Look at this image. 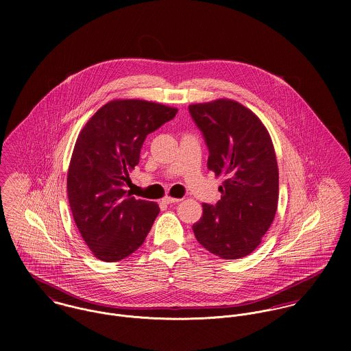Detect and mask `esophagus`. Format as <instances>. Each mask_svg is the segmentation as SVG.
<instances>
[{
    "instance_id": "esophagus-1",
    "label": "esophagus",
    "mask_w": 351,
    "mask_h": 351,
    "mask_svg": "<svg viewBox=\"0 0 351 351\" xmlns=\"http://www.w3.org/2000/svg\"><path fill=\"white\" fill-rule=\"evenodd\" d=\"M180 199H174V197H169V196H166L163 200H162V202H165V204H177V202H180Z\"/></svg>"
}]
</instances>
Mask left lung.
<instances>
[{
  "label": "left lung",
  "instance_id": "8db88e82",
  "mask_svg": "<svg viewBox=\"0 0 351 351\" xmlns=\"http://www.w3.org/2000/svg\"><path fill=\"white\" fill-rule=\"evenodd\" d=\"M209 151L208 169L224 177L216 205L202 204L193 232L204 249L224 259L255 250L271 226L278 204V167L261 120L237 101L189 106Z\"/></svg>",
  "mask_w": 351,
  "mask_h": 351
}]
</instances>
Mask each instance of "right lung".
I'll return each mask as SVG.
<instances>
[{
	"label": "right lung",
	"instance_id": "right-lung-1",
	"mask_svg": "<svg viewBox=\"0 0 351 351\" xmlns=\"http://www.w3.org/2000/svg\"><path fill=\"white\" fill-rule=\"evenodd\" d=\"M177 112L149 101H110L81 131L67 173V195L82 239L101 261L127 258L150 232L158 204L136 200L125 185L147 135Z\"/></svg>",
	"mask_w": 351,
	"mask_h": 351
}]
</instances>
